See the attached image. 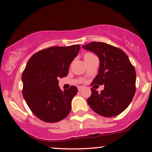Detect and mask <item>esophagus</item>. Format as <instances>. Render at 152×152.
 Returning a JSON list of instances; mask_svg holds the SVG:
<instances>
[{"label":"esophagus","mask_w":152,"mask_h":152,"mask_svg":"<svg viewBox=\"0 0 152 152\" xmlns=\"http://www.w3.org/2000/svg\"><path fill=\"white\" fill-rule=\"evenodd\" d=\"M83 88V86H78V90L79 91H81V90H82V88Z\"/></svg>","instance_id":"34e87169"}]
</instances>
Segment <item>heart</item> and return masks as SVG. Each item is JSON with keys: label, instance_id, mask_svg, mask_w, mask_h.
<instances>
[{"label": "heart", "instance_id": "1", "mask_svg": "<svg viewBox=\"0 0 152 152\" xmlns=\"http://www.w3.org/2000/svg\"><path fill=\"white\" fill-rule=\"evenodd\" d=\"M94 56H95V55H94V53H91V52H86V53L83 54V58H84V60H85V59L89 58H91V57Z\"/></svg>", "mask_w": 152, "mask_h": 152}]
</instances>
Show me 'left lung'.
<instances>
[{"label":"left lung","instance_id":"1","mask_svg":"<svg viewBox=\"0 0 152 152\" xmlns=\"http://www.w3.org/2000/svg\"><path fill=\"white\" fill-rule=\"evenodd\" d=\"M82 48L95 53L100 61L99 74L91 85H104L101 93L91 88V95L87 99L88 104L102 116H117L128 107L135 94L134 66L123 50L107 43L93 41Z\"/></svg>","mask_w":152,"mask_h":152}]
</instances>
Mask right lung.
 <instances>
[{
    "instance_id": "right-lung-1",
    "label": "right lung",
    "mask_w": 152,
    "mask_h": 152,
    "mask_svg": "<svg viewBox=\"0 0 152 152\" xmlns=\"http://www.w3.org/2000/svg\"><path fill=\"white\" fill-rule=\"evenodd\" d=\"M80 46H53L36 53L28 61L22 74L23 96L33 114L39 119L54 123L71 111L76 86L61 90L58 78L66 77L69 66L78 55Z\"/></svg>"
}]
</instances>
